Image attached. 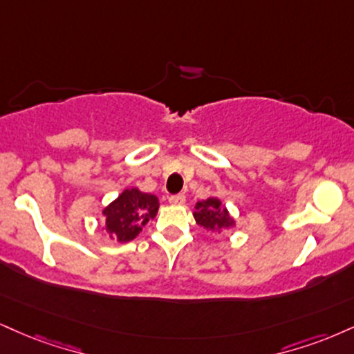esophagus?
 <instances>
[{"mask_svg":"<svg viewBox=\"0 0 354 354\" xmlns=\"http://www.w3.org/2000/svg\"><path fill=\"white\" fill-rule=\"evenodd\" d=\"M168 201H169V204H173V206H181V204L186 203V196H185V194L169 196Z\"/></svg>","mask_w":354,"mask_h":354,"instance_id":"esophagus-1","label":"esophagus"}]
</instances>
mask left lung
Instances as JSON below:
<instances>
[{"instance_id": "obj_1", "label": "left lung", "mask_w": 354, "mask_h": 354, "mask_svg": "<svg viewBox=\"0 0 354 354\" xmlns=\"http://www.w3.org/2000/svg\"><path fill=\"white\" fill-rule=\"evenodd\" d=\"M193 216L196 224L209 232L219 234L236 225V221L229 214L227 207L216 196H209V198L196 203Z\"/></svg>"}]
</instances>
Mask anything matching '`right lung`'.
<instances>
[{
    "instance_id": "add662e5",
    "label": "right lung",
    "mask_w": 354,
    "mask_h": 354,
    "mask_svg": "<svg viewBox=\"0 0 354 354\" xmlns=\"http://www.w3.org/2000/svg\"><path fill=\"white\" fill-rule=\"evenodd\" d=\"M158 207L160 201L155 194L143 193L138 188H127L102 209L104 229L113 241H133L148 221L155 218Z\"/></svg>"
}]
</instances>
